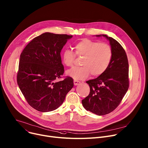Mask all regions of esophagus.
I'll use <instances>...</instances> for the list:
<instances>
[{
	"instance_id": "34e87169",
	"label": "esophagus",
	"mask_w": 148,
	"mask_h": 148,
	"mask_svg": "<svg viewBox=\"0 0 148 148\" xmlns=\"http://www.w3.org/2000/svg\"><path fill=\"white\" fill-rule=\"evenodd\" d=\"M80 83V82L78 81V80H74V84L75 86H77L78 84H79Z\"/></svg>"
}]
</instances>
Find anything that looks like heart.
Listing matches in <instances>:
<instances>
[{
  "mask_svg": "<svg viewBox=\"0 0 148 148\" xmlns=\"http://www.w3.org/2000/svg\"><path fill=\"white\" fill-rule=\"evenodd\" d=\"M75 53L65 49L62 53L63 63L68 67L74 65L76 55L83 56L80 67L74 68L66 71V74L74 79H84L91 74L99 76L109 67L113 55L111 46L106 43H99L88 38H83L74 45Z\"/></svg>",
  "mask_w": 148,
  "mask_h": 148,
  "instance_id": "heart-1",
  "label": "heart"
}]
</instances>
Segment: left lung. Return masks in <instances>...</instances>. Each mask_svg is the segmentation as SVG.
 Instances as JSON below:
<instances>
[{"mask_svg": "<svg viewBox=\"0 0 148 148\" xmlns=\"http://www.w3.org/2000/svg\"><path fill=\"white\" fill-rule=\"evenodd\" d=\"M102 36L110 41L113 52L112 61L103 74L86 82L90 86V93L82 100L86 110L98 115H106L115 110L129 87V62L125 50L113 38Z\"/></svg>", "mask_w": 148, "mask_h": 148, "instance_id": "left-lung-1", "label": "left lung"}]
</instances>
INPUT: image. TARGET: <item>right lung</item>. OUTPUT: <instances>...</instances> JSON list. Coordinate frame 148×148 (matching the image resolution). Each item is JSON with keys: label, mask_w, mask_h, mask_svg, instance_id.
<instances>
[{"label": "right lung", "mask_w": 148, "mask_h": 148, "mask_svg": "<svg viewBox=\"0 0 148 148\" xmlns=\"http://www.w3.org/2000/svg\"><path fill=\"white\" fill-rule=\"evenodd\" d=\"M72 35L45 33L29 42L19 59L17 83L28 103L40 112L53 111L64 101L74 86L64 73L61 51Z\"/></svg>", "instance_id": "1"}]
</instances>
